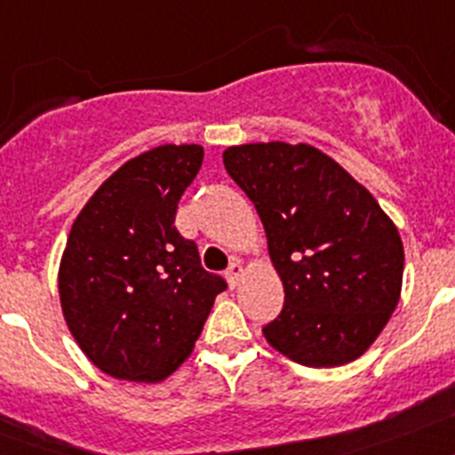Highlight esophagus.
Instances as JSON below:
<instances>
[{
    "mask_svg": "<svg viewBox=\"0 0 455 455\" xmlns=\"http://www.w3.org/2000/svg\"><path fill=\"white\" fill-rule=\"evenodd\" d=\"M241 275H243V267H241V262H232L230 268H228V273H225V277H228V283H230L232 287L239 284Z\"/></svg>",
    "mask_w": 455,
    "mask_h": 455,
    "instance_id": "obj_1",
    "label": "esophagus"
}]
</instances>
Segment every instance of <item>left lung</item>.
<instances>
[{
  "mask_svg": "<svg viewBox=\"0 0 455 455\" xmlns=\"http://www.w3.org/2000/svg\"><path fill=\"white\" fill-rule=\"evenodd\" d=\"M223 164L255 204L283 280V312L262 328L268 344L316 369L363 355L401 296L403 243L392 219L307 143L232 146Z\"/></svg>",
  "mask_w": 455,
  "mask_h": 455,
  "instance_id": "left-lung-1",
  "label": "left lung"
}]
</instances>
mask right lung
<instances>
[{
    "instance_id": "add662e5",
    "label": "right lung",
    "mask_w": 455,
    "mask_h": 455,
    "mask_svg": "<svg viewBox=\"0 0 455 455\" xmlns=\"http://www.w3.org/2000/svg\"><path fill=\"white\" fill-rule=\"evenodd\" d=\"M203 156L200 146L134 156L72 223L59 267L61 309L79 348L108 376L134 383L171 376L228 287L200 267L196 241L175 228Z\"/></svg>"
}]
</instances>
